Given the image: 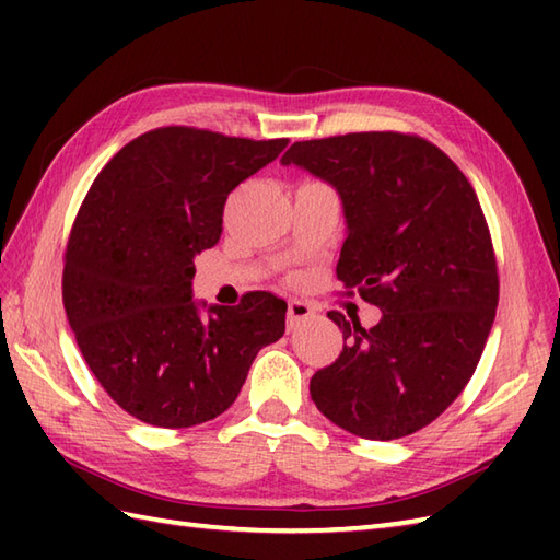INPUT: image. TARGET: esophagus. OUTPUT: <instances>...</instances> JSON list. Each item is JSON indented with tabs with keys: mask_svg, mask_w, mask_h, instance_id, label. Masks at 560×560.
Instances as JSON below:
<instances>
[{
	"mask_svg": "<svg viewBox=\"0 0 560 560\" xmlns=\"http://www.w3.org/2000/svg\"><path fill=\"white\" fill-rule=\"evenodd\" d=\"M313 315L311 305L303 303V301H289V313H287V327L289 331H293L301 323H305L307 317Z\"/></svg>",
	"mask_w": 560,
	"mask_h": 560,
	"instance_id": "34e87169",
	"label": "esophagus"
}]
</instances>
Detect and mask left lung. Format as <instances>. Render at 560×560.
Instances as JSON below:
<instances>
[{"label": "left lung", "instance_id": "8db88e82", "mask_svg": "<svg viewBox=\"0 0 560 560\" xmlns=\"http://www.w3.org/2000/svg\"><path fill=\"white\" fill-rule=\"evenodd\" d=\"M281 163L337 189L347 219L337 279L383 311L371 329L327 313L343 351L313 375V401L359 438L421 431L469 383L495 319L498 269L477 192L431 141L399 132L295 141Z\"/></svg>", "mask_w": 560, "mask_h": 560}]
</instances>
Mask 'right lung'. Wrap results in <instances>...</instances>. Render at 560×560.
Wrapping results in <instances>:
<instances>
[{"label":"right lung","instance_id":"1","mask_svg":"<svg viewBox=\"0 0 560 560\" xmlns=\"http://www.w3.org/2000/svg\"><path fill=\"white\" fill-rule=\"evenodd\" d=\"M195 127L129 141L93 180L71 229L62 299L83 361L135 419L189 428L217 419L261 347L283 337L287 303L192 299L195 257L219 243L233 189L287 149Z\"/></svg>","mask_w":560,"mask_h":560}]
</instances>
